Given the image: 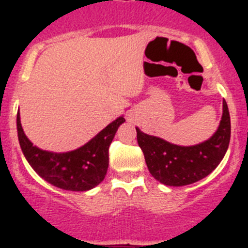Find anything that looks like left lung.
Returning a JSON list of instances; mask_svg holds the SVG:
<instances>
[{
  "instance_id": "left-lung-1",
  "label": "left lung",
  "mask_w": 248,
  "mask_h": 248,
  "mask_svg": "<svg viewBox=\"0 0 248 248\" xmlns=\"http://www.w3.org/2000/svg\"><path fill=\"white\" fill-rule=\"evenodd\" d=\"M137 129V139L152 176L167 186H186L204 179L226 155L231 140V116L223 101V115L216 133L194 146H177Z\"/></svg>"
}]
</instances>
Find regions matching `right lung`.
Masks as SVG:
<instances>
[{
	"label": "right lung",
	"instance_id": "obj_1",
	"mask_svg": "<svg viewBox=\"0 0 248 248\" xmlns=\"http://www.w3.org/2000/svg\"><path fill=\"white\" fill-rule=\"evenodd\" d=\"M124 121V117H119L84 146L66 154H52L33 146L22 131L19 114L17 137L27 162L39 176L59 188L82 192L103 181L108 170L109 146Z\"/></svg>",
	"mask_w": 248,
	"mask_h": 248
}]
</instances>
